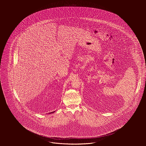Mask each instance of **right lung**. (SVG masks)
I'll return each mask as SVG.
<instances>
[{
  "label": "right lung",
  "instance_id": "1",
  "mask_svg": "<svg viewBox=\"0 0 146 146\" xmlns=\"http://www.w3.org/2000/svg\"><path fill=\"white\" fill-rule=\"evenodd\" d=\"M55 111H53V112H50V113H54Z\"/></svg>",
  "mask_w": 146,
  "mask_h": 146
}]
</instances>
